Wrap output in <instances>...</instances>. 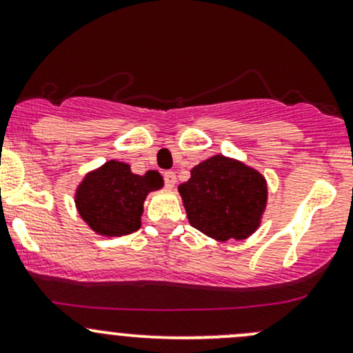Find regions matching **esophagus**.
Segmentation results:
<instances>
[{
	"label": "esophagus",
	"mask_w": 353,
	"mask_h": 353,
	"mask_svg": "<svg viewBox=\"0 0 353 353\" xmlns=\"http://www.w3.org/2000/svg\"><path fill=\"white\" fill-rule=\"evenodd\" d=\"M176 172H172V170H167V172H163V181H165V186L169 188V190H172L174 186H176Z\"/></svg>",
	"instance_id": "34e87169"
}]
</instances>
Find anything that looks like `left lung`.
<instances>
[{
  "label": "left lung",
  "mask_w": 353,
  "mask_h": 353,
  "mask_svg": "<svg viewBox=\"0 0 353 353\" xmlns=\"http://www.w3.org/2000/svg\"><path fill=\"white\" fill-rule=\"evenodd\" d=\"M177 191L191 225L220 243L254 234L268 201L263 174L225 155H213L194 165Z\"/></svg>",
  "instance_id": "left-lung-1"
}]
</instances>
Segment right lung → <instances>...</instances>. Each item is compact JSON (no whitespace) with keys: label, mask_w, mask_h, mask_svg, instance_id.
Listing matches in <instances>:
<instances>
[{"label":"right lung","mask_w":353,"mask_h":353,"mask_svg":"<svg viewBox=\"0 0 353 353\" xmlns=\"http://www.w3.org/2000/svg\"><path fill=\"white\" fill-rule=\"evenodd\" d=\"M162 186L163 179L157 170L140 176L131 172L128 163L108 160L81 179L74 191V206L83 222L99 236H128L141 227L148 193Z\"/></svg>","instance_id":"right-lung-1"}]
</instances>
